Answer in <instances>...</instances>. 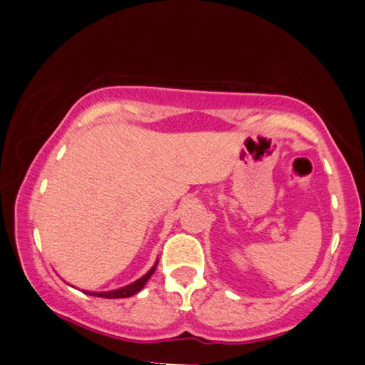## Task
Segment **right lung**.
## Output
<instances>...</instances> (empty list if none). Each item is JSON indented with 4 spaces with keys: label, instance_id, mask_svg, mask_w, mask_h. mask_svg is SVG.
<instances>
[{
    "label": "right lung",
    "instance_id": "1",
    "mask_svg": "<svg viewBox=\"0 0 365 365\" xmlns=\"http://www.w3.org/2000/svg\"><path fill=\"white\" fill-rule=\"evenodd\" d=\"M154 269H156V266H154L151 271H149L146 276H143L141 279H138L136 282L129 284V286L126 287H121V289H116V291H109V292H86L89 294V296H96V297H106V299H119V297H131L134 296V294L141 291V289L146 286V282L149 281V277L153 276Z\"/></svg>",
    "mask_w": 365,
    "mask_h": 365
}]
</instances>
